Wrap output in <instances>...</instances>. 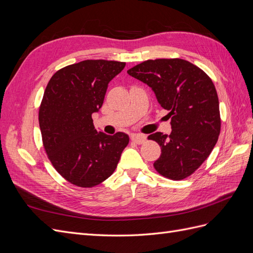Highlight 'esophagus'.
<instances>
[{"label":"esophagus","mask_w":253,"mask_h":253,"mask_svg":"<svg viewBox=\"0 0 253 253\" xmlns=\"http://www.w3.org/2000/svg\"><path fill=\"white\" fill-rule=\"evenodd\" d=\"M131 139H132V141L136 142L137 144H142L145 142V140H147V137H145L144 135H140V134H133L131 136Z\"/></svg>","instance_id":"1"}]
</instances>
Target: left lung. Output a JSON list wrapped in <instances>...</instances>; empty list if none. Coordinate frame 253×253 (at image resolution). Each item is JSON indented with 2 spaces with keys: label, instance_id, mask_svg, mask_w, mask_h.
<instances>
[{
  "label": "left lung",
  "instance_id": "1",
  "mask_svg": "<svg viewBox=\"0 0 253 253\" xmlns=\"http://www.w3.org/2000/svg\"><path fill=\"white\" fill-rule=\"evenodd\" d=\"M127 74L148 84L171 117L170 135L156 132L148 137L162 148L155 170L173 180L188 177L208 158L220 132L212 80L200 67L177 58L147 60Z\"/></svg>",
  "mask_w": 253,
  "mask_h": 253
}]
</instances>
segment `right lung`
I'll list each match as a JSON object with an SVG mask.
<instances>
[{
	"label": "right lung",
	"instance_id": "right-lung-1",
	"mask_svg": "<svg viewBox=\"0 0 253 253\" xmlns=\"http://www.w3.org/2000/svg\"><path fill=\"white\" fill-rule=\"evenodd\" d=\"M125 66L84 60L53 74L45 88L39 110L44 149L57 172L75 186L91 188L109 178L128 143L122 132H97L91 118L103 104L110 81Z\"/></svg>",
	"mask_w": 253,
	"mask_h": 253
}]
</instances>
